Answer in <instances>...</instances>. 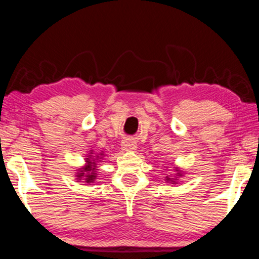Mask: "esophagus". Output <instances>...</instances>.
<instances>
[{
  "instance_id": "obj_1",
  "label": "esophagus",
  "mask_w": 259,
  "mask_h": 259,
  "mask_svg": "<svg viewBox=\"0 0 259 259\" xmlns=\"http://www.w3.org/2000/svg\"><path fill=\"white\" fill-rule=\"evenodd\" d=\"M122 148L126 151H135L137 149V143L133 139H126L122 142Z\"/></svg>"
}]
</instances>
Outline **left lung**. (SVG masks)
<instances>
[{"mask_svg":"<svg viewBox=\"0 0 259 259\" xmlns=\"http://www.w3.org/2000/svg\"><path fill=\"white\" fill-rule=\"evenodd\" d=\"M176 171L179 172V169H176ZM177 176H182V175H181V173H177ZM176 178H177V177H176ZM166 179H167V181H171V183H176V179H175V178H168V177H166Z\"/></svg>","mask_w":259,"mask_h":259,"instance_id":"8db88e82","label":"left lung"}]
</instances>
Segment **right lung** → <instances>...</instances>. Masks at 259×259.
Listing matches in <instances>:
<instances>
[{
	"label": "right lung",
	"mask_w": 259,
	"mask_h": 259,
	"mask_svg": "<svg viewBox=\"0 0 259 259\" xmlns=\"http://www.w3.org/2000/svg\"><path fill=\"white\" fill-rule=\"evenodd\" d=\"M90 154L91 155L88 156V159H86V165L82 167V168L77 169L78 172L76 175L78 181L83 179L84 183H92V182H94V179L97 177V162H98V160H102V157L104 156L103 154L96 155V156H93V153Z\"/></svg>",
	"instance_id": "right-lung-1"
}]
</instances>
